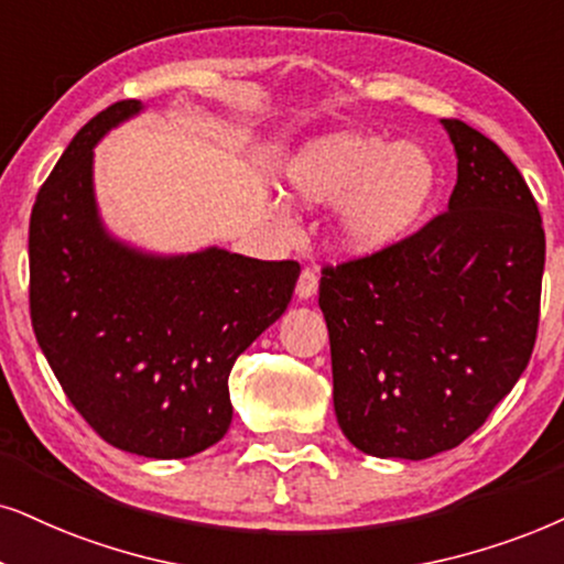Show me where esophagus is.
Segmentation results:
<instances>
[{
  "label": "esophagus",
  "instance_id": "1",
  "mask_svg": "<svg viewBox=\"0 0 564 564\" xmlns=\"http://www.w3.org/2000/svg\"><path fill=\"white\" fill-rule=\"evenodd\" d=\"M315 294H317V273L315 270L304 268L302 275H299V281H296V296L312 299Z\"/></svg>",
  "mask_w": 564,
  "mask_h": 564
}]
</instances>
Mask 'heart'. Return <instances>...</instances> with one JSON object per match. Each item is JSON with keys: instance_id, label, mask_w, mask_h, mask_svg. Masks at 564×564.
<instances>
[{"instance_id": "b5f03b06", "label": "heart", "mask_w": 564, "mask_h": 564, "mask_svg": "<svg viewBox=\"0 0 564 564\" xmlns=\"http://www.w3.org/2000/svg\"><path fill=\"white\" fill-rule=\"evenodd\" d=\"M306 205L338 203L333 241L351 258L390 249L422 224L440 189L437 161L416 142L338 132L302 148L286 169Z\"/></svg>"}]
</instances>
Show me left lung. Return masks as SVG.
<instances>
[{
    "label": "left lung",
    "mask_w": 564,
    "mask_h": 564,
    "mask_svg": "<svg viewBox=\"0 0 564 564\" xmlns=\"http://www.w3.org/2000/svg\"><path fill=\"white\" fill-rule=\"evenodd\" d=\"M442 127L458 155L447 210L319 278L335 416L375 458L458 447L536 344L546 254L536 199L497 142L460 119Z\"/></svg>",
    "instance_id": "1"
}]
</instances>
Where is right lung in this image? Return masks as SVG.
<instances>
[{
    "mask_svg": "<svg viewBox=\"0 0 564 564\" xmlns=\"http://www.w3.org/2000/svg\"><path fill=\"white\" fill-rule=\"evenodd\" d=\"M140 109L130 98L93 117L39 189L31 323L93 430L119 451L171 460L229 432L234 361L286 312L299 262L218 247L163 258L113 239L98 216L93 148Z\"/></svg>",
    "mask_w": 564,
    "mask_h": 564,
    "instance_id": "obj_1",
    "label": "right lung"
}]
</instances>
